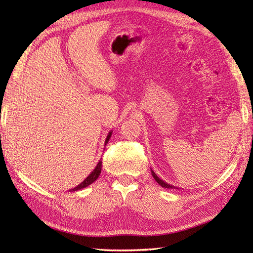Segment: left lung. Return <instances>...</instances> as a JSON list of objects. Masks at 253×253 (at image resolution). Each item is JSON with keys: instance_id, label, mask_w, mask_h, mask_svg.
I'll return each instance as SVG.
<instances>
[{"instance_id": "obj_1", "label": "left lung", "mask_w": 253, "mask_h": 253, "mask_svg": "<svg viewBox=\"0 0 253 253\" xmlns=\"http://www.w3.org/2000/svg\"><path fill=\"white\" fill-rule=\"evenodd\" d=\"M151 172H152V175H153V177L155 178V181L160 184V185L162 186V187H165V188H175V186H173V185H170V184H169V183H166V182H164L163 181L162 178H160L157 176V175L155 174V172H154L153 169H151Z\"/></svg>"}]
</instances>
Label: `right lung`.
I'll return each instance as SVG.
<instances>
[{
	"mask_svg": "<svg viewBox=\"0 0 253 253\" xmlns=\"http://www.w3.org/2000/svg\"><path fill=\"white\" fill-rule=\"evenodd\" d=\"M111 134H113V130H110V131L108 132V135H107L106 140H105V145H107V143H108V140L110 139V137H111ZM100 173H101V161L98 162V164H97V166L95 168V169H93L92 172H91L90 174H89L88 176L85 177V178L84 179V181L79 184L78 186L71 188V190H69V191H70V192L79 191V190H81V188H84V187L89 186V185H90V184H92L93 182H95L98 177H99Z\"/></svg>",
	"mask_w": 253,
	"mask_h": 253,
	"instance_id": "add662e5",
	"label": "right lung"
}]
</instances>
